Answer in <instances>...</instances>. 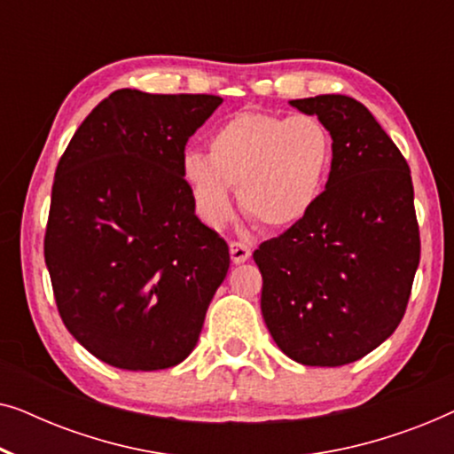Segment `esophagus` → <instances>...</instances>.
I'll list each match as a JSON object with an SVG mask.
<instances>
[{
  "instance_id": "obj_1",
  "label": "esophagus",
  "mask_w": 454,
  "mask_h": 454,
  "mask_svg": "<svg viewBox=\"0 0 454 454\" xmlns=\"http://www.w3.org/2000/svg\"><path fill=\"white\" fill-rule=\"evenodd\" d=\"M229 254H231V262L233 264L246 262V260L252 256L250 247H247L244 241H231V244H229Z\"/></svg>"
}]
</instances>
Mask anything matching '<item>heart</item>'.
<instances>
[{"label":"heart","mask_w":454,"mask_h":454,"mask_svg":"<svg viewBox=\"0 0 454 454\" xmlns=\"http://www.w3.org/2000/svg\"><path fill=\"white\" fill-rule=\"evenodd\" d=\"M333 163V138L312 115H233L208 136V154L185 151L179 176L208 227L235 215L233 188L269 227L301 221L318 202Z\"/></svg>","instance_id":"b5f03b06"}]
</instances>
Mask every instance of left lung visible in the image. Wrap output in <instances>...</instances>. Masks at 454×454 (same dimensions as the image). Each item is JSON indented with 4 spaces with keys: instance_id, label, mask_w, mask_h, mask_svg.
<instances>
[{
    "instance_id": "1",
    "label": "left lung",
    "mask_w": 454,
    "mask_h": 454,
    "mask_svg": "<svg viewBox=\"0 0 454 454\" xmlns=\"http://www.w3.org/2000/svg\"><path fill=\"white\" fill-rule=\"evenodd\" d=\"M289 105L328 129L333 163L314 208L254 252L260 308L285 356L337 368L382 345L405 314L419 264L411 171L356 98Z\"/></svg>"
}]
</instances>
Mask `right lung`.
I'll list each match as a JSON object with an SVG mask.
<instances>
[{
	"label": "right lung",
	"instance_id": "1",
	"mask_svg": "<svg viewBox=\"0 0 454 454\" xmlns=\"http://www.w3.org/2000/svg\"><path fill=\"white\" fill-rule=\"evenodd\" d=\"M221 103L115 90L59 159L45 264L66 328L114 368L182 364L227 277L225 239L198 219L179 176L190 136Z\"/></svg>",
	"mask_w": 454,
	"mask_h": 454
}]
</instances>
